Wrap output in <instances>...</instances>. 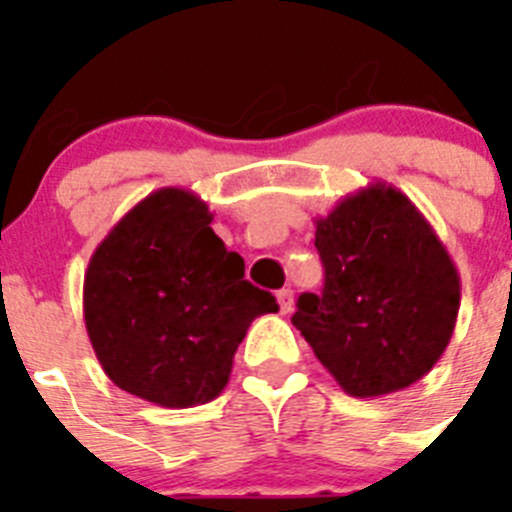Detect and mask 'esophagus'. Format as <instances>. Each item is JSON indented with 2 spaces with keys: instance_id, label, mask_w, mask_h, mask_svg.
<instances>
[{
  "instance_id": "obj_1",
  "label": "esophagus",
  "mask_w": 512,
  "mask_h": 512,
  "mask_svg": "<svg viewBox=\"0 0 512 512\" xmlns=\"http://www.w3.org/2000/svg\"><path fill=\"white\" fill-rule=\"evenodd\" d=\"M292 297H295V292H292V289H279L277 292L279 310H282V315H289V312H292Z\"/></svg>"
}]
</instances>
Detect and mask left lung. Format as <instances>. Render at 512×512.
<instances>
[{"mask_svg":"<svg viewBox=\"0 0 512 512\" xmlns=\"http://www.w3.org/2000/svg\"><path fill=\"white\" fill-rule=\"evenodd\" d=\"M320 295L292 323L351 397L405 390L454 336L459 271L423 212L392 184H369L315 220Z\"/></svg>","mask_w":512,"mask_h":512,"instance_id":"obj_1","label":"left lung"}]
</instances>
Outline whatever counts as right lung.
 I'll return each instance as SVG.
<instances>
[{"mask_svg":"<svg viewBox=\"0 0 512 512\" xmlns=\"http://www.w3.org/2000/svg\"><path fill=\"white\" fill-rule=\"evenodd\" d=\"M210 223L194 192L156 189L107 233L84 274V323L104 374L161 408L215 400L248 325L279 310L243 279V259Z\"/></svg>","mask_w":512,"mask_h":512,"instance_id":"add662e5","label":"right lung"}]
</instances>
